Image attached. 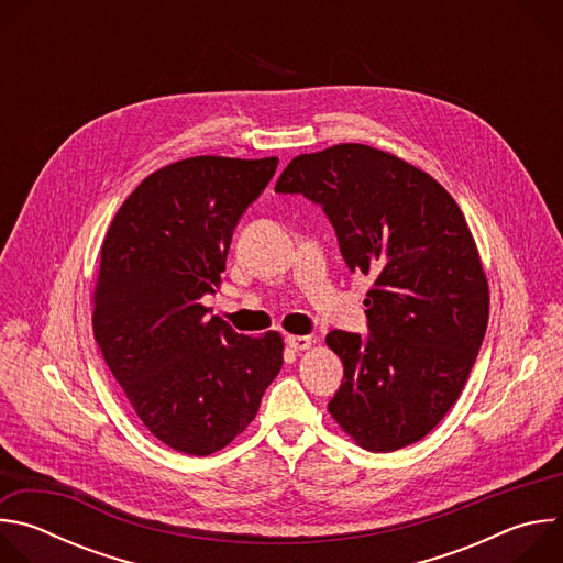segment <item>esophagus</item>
Listing matches in <instances>:
<instances>
[{"label": "esophagus", "instance_id": "34e87169", "mask_svg": "<svg viewBox=\"0 0 563 563\" xmlns=\"http://www.w3.org/2000/svg\"><path fill=\"white\" fill-rule=\"evenodd\" d=\"M285 343H287L294 352H300V350L311 347V336H294V334H289V336L285 339Z\"/></svg>", "mask_w": 563, "mask_h": 563}]
</instances>
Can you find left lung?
Instances as JSON below:
<instances>
[{
    "instance_id": "1",
    "label": "left lung",
    "mask_w": 563,
    "mask_h": 563,
    "mask_svg": "<svg viewBox=\"0 0 563 563\" xmlns=\"http://www.w3.org/2000/svg\"><path fill=\"white\" fill-rule=\"evenodd\" d=\"M276 191L323 207L350 272L374 278L369 334L325 339L343 361L330 415L369 452L421 441L454 406L488 328V280L459 205L367 144L294 157Z\"/></svg>"
}]
</instances>
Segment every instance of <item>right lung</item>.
I'll list each match as a JSON object with an SVG mask.
<instances>
[{"mask_svg":"<svg viewBox=\"0 0 563 563\" xmlns=\"http://www.w3.org/2000/svg\"><path fill=\"white\" fill-rule=\"evenodd\" d=\"M278 157L198 155L144 178L102 243L93 334L144 428L207 456L256 417L283 365V339L238 334L202 305L231 235Z\"/></svg>","mask_w":563,"mask_h":563,"instance_id":"right-lung-1","label":"right lung"}]
</instances>
